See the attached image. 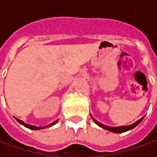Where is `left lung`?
Wrapping results in <instances>:
<instances>
[{"mask_svg":"<svg viewBox=\"0 0 157 157\" xmlns=\"http://www.w3.org/2000/svg\"><path fill=\"white\" fill-rule=\"evenodd\" d=\"M91 117L93 119V121H94L95 123L97 124L99 127L100 128H104V129L108 130V131H110V132H113V133H123V132H126V131H128V130L133 129V128H135L136 126L138 125V124L140 123L141 121H142V120H143V118H141L140 120H138L137 121H136L135 123L131 124V125H128V126H120V127H110V126H106V125H104V124L100 123L98 121H96L94 117H93V115H91Z\"/></svg>","mask_w":157,"mask_h":157,"instance_id":"8db88e82","label":"left lung"}]
</instances>
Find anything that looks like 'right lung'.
Returning <instances> with one entry per match:
<instances>
[{"instance_id":"obj_1","label":"right lung","mask_w":157,"mask_h":157,"mask_svg":"<svg viewBox=\"0 0 157 157\" xmlns=\"http://www.w3.org/2000/svg\"><path fill=\"white\" fill-rule=\"evenodd\" d=\"M15 120H16V121H18L20 124L23 125L24 127H26V128H29V129H32V130H38V129H42V128H50V127H52V126H53V125H55L56 123H57V121H58V120H57V121H53L52 123L49 124L48 126L42 128V127H36V126H34V125H30V124L25 123V122H23L22 121L19 120V119H17V118H15Z\"/></svg>"}]
</instances>
